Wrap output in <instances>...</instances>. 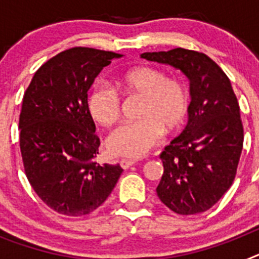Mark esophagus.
I'll return each mask as SVG.
<instances>
[{
    "mask_svg": "<svg viewBox=\"0 0 259 259\" xmlns=\"http://www.w3.org/2000/svg\"><path fill=\"white\" fill-rule=\"evenodd\" d=\"M135 163H136V162L132 161V159H122V161L119 162V164L122 166L123 170H127V168H130L131 166H134Z\"/></svg>",
    "mask_w": 259,
    "mask_h": 259,
    "instance_id": "esophagus-1",
    "label": "esophagus"
}]
</instances>
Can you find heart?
Segmentation results:
<instances>
[{"instance_id":"heart-1","label":"heart","mask_w":259,"mask_h":259,"mask_svg":"<svg viewBox=\"0 0 259 259\" xmlns=\"http://www.w3.org/2000/svg\"><path fill=\"white\" fill-rule=\"evenodd\" d=\"M115 84L124 95L141 98L139 122L119 127L109 135L110 154L140 158L157 145L162 135L178 131L188 116L191 97L180 79L168 77L154 66H137L118 75ZM87 107L95 122L111 127L120 116V98L115 91L97 83L89 89Z\"/></svg>"}]
</instances>
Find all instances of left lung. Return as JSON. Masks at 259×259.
I'll use <instances>...</instances> for the list:
<instances>
[{"label":"left lung","instance_id":"1","mask_svg":"<svg viewBox=\"0 0 259 259\" xmlns=\"http://www.w3.org/2000/svg\"><path fill=\"white\" fill-rule=\"evenodd\" d=\"M141 58L179 68L191 83L188 124L159 158V200L174 212L206 211L232 185L244 143L240 106L228 76L211 58L194 50L143 53Z\"/></svg>","mask_w":259,"mask_h":259}]
</instances>
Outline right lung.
Here are the masks:
<instances>
[{
  "mask_svg": "<svg viewBox=\"0 0 259 259\" xmlns=\"http://www.w3.org/2000/svg\"><path fill=\"white\" fill-rule=\"evenodd\" d=\"M122 54L71 48L45 62L23 96L19 144L27 179L48 206L67 217L106 201L123 168L95 161L100 139L87 96L101 70Z\"/></svg>",
  "mask_w": 259,
  "mask_h": 259,
  "instance_id": "1",
  "label": "right lung"
}]
</instances>
